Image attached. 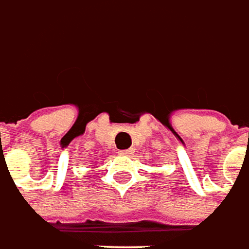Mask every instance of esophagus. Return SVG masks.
<instances>
[{
	"mask_svg": "<svg viewBox=\"0 0 249 249\" xmlns=\"http://www.w3.org/2000/svg\"><path fill=\"white\" fill-rule=\"evenodd\" d=\"M118 153H119V154H121V156H131V154H133V153H134V150H133V149H128V150H119V151H118Z\"/></svg>",
	"mask_w": 249,
	"mask_h": 249,
	"instance_id": "esophagus-1",
	"label": "esophagus"
}]
</instances>
